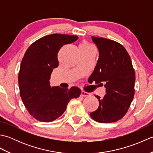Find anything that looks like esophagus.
I'll use <instances>...</instances> for the list:
<instances>
[{"label": "esophagus", "instance_id": "obj_1", "mask_svg": "<svg viewBox=\"0 0 153 153\" xmlns=\"http://www.w3.org/2000/svg\"><path fill=\"white\" fill-rule=\"evenodd\" d=\"M81 95H82V97H88V96L91 95V94L89 93H87V92L83 91H82V93H81Z\"/></svg>", "mask_w": 153, "mask_h": 153}]
</instances>
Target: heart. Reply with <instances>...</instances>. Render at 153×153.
<instances>
[{"instance_id":"1","label":"heart","mask_w":153,"mask_h":153,"mask_svg":"<svg viewBox=\"0 0 153 153\" xmlns=\"http://www.w3.org/2000/svg\"><path fill=\"white\" fill-rule=\"evenodd\" d=\"M91 47H92L90 45H89L85 41L82 42V43L80 44V46H79V48H80V49H82V50L87 49V48H89Z\"/></svg>"}]
</instances>
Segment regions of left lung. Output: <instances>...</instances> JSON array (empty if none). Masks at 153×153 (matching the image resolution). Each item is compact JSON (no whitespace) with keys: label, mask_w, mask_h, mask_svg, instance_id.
Returning <instances> with one entry per match:
<instances>
[{"label":"left lung","mask_w":153,"mask_h":153,"mask_svg":"<svg viewBox=\"0 0 153 153\" xmlns=\"http://www.w3.org/2000/svg\"><path fill=\"white\" fill-rule=\"evenodd\" d=\"M92 40L98 48L99 57L90 78L101 86L105 84L106 94L102 99L95 95L99 106L90 116L100 123L114 122L126 115L134 99L135 70L121 44L102 37L93 36Z\"/></svg>","instance_id":"8db88e82"}]
</instances>
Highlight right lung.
I'll return each instance as SVG.
<instances>
[{
  "mask_svg": "<svg viewBox=\"0 0 153 153\" xmlns=\"http://www.w3.org/2000/svg\"><path fill=\"white\" fill-rule=\"evenodd\" d=\"M77 39V35L60 33L46 35L32 43L24 54L18 74L19 94L29 113L39 121L50 122L59 118L70 100L82 93L77 87L62 89L51 87L49 82L53 69L58 66L60 49Z\"/></svg>",
  "mask_w": 153,
  "mask_h": 153,
  "instance_id": "obj_1",
  "label": "right lung"
}]
</instances>
